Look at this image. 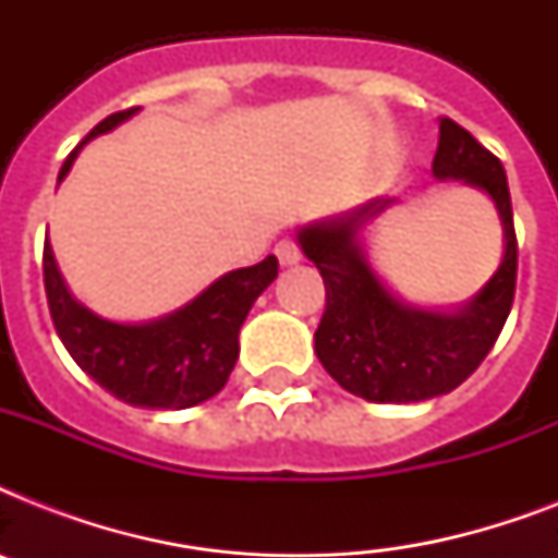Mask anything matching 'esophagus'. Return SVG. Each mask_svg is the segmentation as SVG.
Segmentation results:
<instances>
[{
	"instance_id": "1",
	"label": "esophagus",
	"mask_w": 558,
	"mask_h": 558,
	"mask_svg": "<svg viewBox=\"0 0 558 558\" xmlns=\"http://www.w3.org/2000/svg\"><path fill=\"white\" fill-rule=\"evenodd\" d=\"M275 254H278L280 266H295V263L301 260V245L287 236V240H280V243L275 245Z\"/></svg>"
}]
</instances>
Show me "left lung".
Instances as JSON below:
<instances>
[{
  "mask_svg": "<svg viewBox=\"0 0 558 558\" xmlns=\"http://www.w3.org/2000/svg\"><path fill=\"white\" fill-rule=\"evenodd\" d=\"M434 177L463 179L489 193L507 236L498 271L458 313L405 306L373 275L359 245V228L388 199L367 202L353 217L310 226L298 234L327 289L315 353L341 388L367 402H423L458 388L493 350L515 298L519 240L501 159L451 118H440Z\"/></svg>",
  "mask_w": 558,
  "mask_h": 558,
  "instance_id": "1",
  "label": "left lung"
}]
</instances>
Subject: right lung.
<instances>
[{
  "mask_svg": "<svg viewBox=\"0 0 558 558\" xmlns=\"http://www.w3.org/2000/svg\"><path fill=\"white\" fill-rule=\"evenodd\" d=\"M135 109L104 118L86 142L133 116ZM83 142V144H86ZM81 144V147H83ZM77 147V150H81ZM77 150L65 159L60 179L69 173ZM278 278V257L228 271L196 301L153 324H112L89 313L69 295L54 254L46 240L43 280L48 310L69 356L112 397L138 408L199 405L226 388L240 356V327L260 292Z\"/></svg>",
  "mask_w": 558,
  "mask_h": 558,
  "instance_id": "add662e5",
  "label": "right lung"
}]
</instances>
